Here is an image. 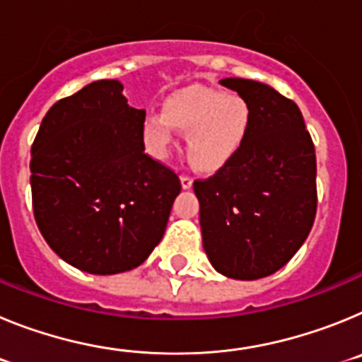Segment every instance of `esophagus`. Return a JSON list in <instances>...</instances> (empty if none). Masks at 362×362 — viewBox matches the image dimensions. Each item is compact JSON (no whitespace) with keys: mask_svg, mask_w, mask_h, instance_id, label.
Masks as SVG:
<instances>
[{"mask_svg":"<svg viewBox=\"0 0 362 362\" xmlns=\"http://www.w3.org/2000/svg\"><path fill=\"white\" fill-rule=\"evenodd\" d=\"M192 183H194V179H192L190 175H181V187L190 188Z\"/></svg>","mask_w":362,"mask_h":362,"instance_id":"34e87169","label":"esophagus"}]
</instances>
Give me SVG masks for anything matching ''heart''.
<instances>
[{
    "mask_svg": "<svg viewBox=\"0 0 362 362\" xmlns=\"http://www.w3.org/2000/svg\"><path fill=\"white\" fill-rule=\"evenodd\" d=\"M252 114L239 95L210 88H187L168 98L163 112H148L141 139L156 159H166L177 145L176 130L188 134V158L214 172L243 148L250 134Z\"/></svg>",
    "mask_w": 362,
    "mask_h": 362,
    "instance_id": "b5f03b06",
    "label": "heart"
}]
</instances>
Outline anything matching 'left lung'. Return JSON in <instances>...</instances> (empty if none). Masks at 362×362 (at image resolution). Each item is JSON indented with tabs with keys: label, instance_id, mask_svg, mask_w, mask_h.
<instances>
[{
	"label": "left lung",
	"instance_id": "left-lung-1",
	"mask_svg": "<svg viewBox=\"0 0 362 362\" xmlns=\"http://www.w3.org/2000/svg\"><path fill=\"white\" fill-rule=\"evenodd\" d=\"M252 114L246 143L209 179L194 181L203 248L219 274L267 277L296 255L317 210L315 148L292 99L264 83L226 78Z\"/></svg>",
	"mask_w": 362,
	"mask_h": 362
}]
</instances>
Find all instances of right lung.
<instances>
[{
  "instance_id": "obj_1",
  "label": "right lung",
  "mask_w": 362,
  "mask_h": 362,
  "mask_svg": "<svg viewBox=\"0 0 362 362\" xmlns=\"http://www.w3.org/2000/svg\"><path fill=\"white\" fill-rule=\"evenodd\" d=\"M146 112L101 79L59 99L32 143V209L45 241L78 270H132L165 233L181 181L145 153Z\"/></svg>"
}]
</instances>
